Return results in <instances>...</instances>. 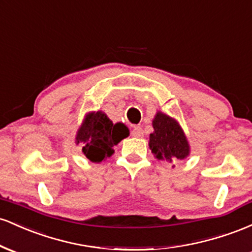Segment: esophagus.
<instances>
[{"mask_svg": "<svg viewBox=\"0 0 252 252\" xmlns=\"http://www.w3.org/2000/svg\"><path fill=\"white\" fill-rule=\"evenodd\" d=\"M131 135L134 136V137H143V130L141 126H134V129H132L131 131Z\"/></svg>", "mask_w": 252, "mask_h": 252, "instance_id": "esophagus-1", "label": "esophagus"}]
</instances>
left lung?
<instances>
[{"label":"left lung","mask_w":252,"mask_h":252,"mask_svg":"<svg viewBox=\"0 0 252 252\" xmlns=\"http://www.w3.org/2000/svg\"><path fill=\"white\" fill-rule=\"evenodd\" d=\"M152 124L154 131L149 135V148L154 158L173 164L189 156V140L175 118L158 111ZM172 167L174 168L175 164Z\"/></svg>","instance_id":"left-lung-1"}]
</instances>
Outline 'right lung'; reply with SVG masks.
Wrapping results in <instances>:
<instances>
[{
	"label": "right lung",
	"instance_id": "obj_1",
	"mask_svg": "<svg viewBox=\"0 0 252 252\" xmlns=\"http://www.w3.org/2000/svg\"><path fill=\"white\" fill-rule=\"evenodd\" d=\"M128 136L129 129L126 124H114L99 110L85 115L77 131L76 143H82L83 154L91 162L99 163L114 154V147Z\"/></svg>",
	"mask_w": 252,
	"mask_h": 252
}]
</instances>
